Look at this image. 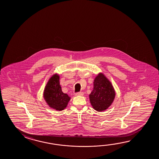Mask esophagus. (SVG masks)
I'll use <instances>...</instances> for the list:
<instances>
[{"instance_id":"obj_1","label":"esophagus","mask_w":159,"mask_h":159,"mask_svg":"<svg viewBox=\"0 0 159 159\" xmlns=\"http://www.w3.org/2000/svg\"><path fill=\"white\" fill-rule=\"evenodd\" d=\"M75 95L76 96H83L84 93L83 92H79V93H76Z\"/></svg>"}]
</instances>
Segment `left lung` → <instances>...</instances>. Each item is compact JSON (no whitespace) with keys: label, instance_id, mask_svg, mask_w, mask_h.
Wrapping results in <instances>:
<instances>
[{"label":"left lung","instance_id":"obj_1","mask_svg":"<svg viewBox=\"0 0 159 159\" xmlns=\"http://www.w3.org/2000/svg\"><path fill=\"white\" fill-rule=\"evenodd\" d=\"M94 88L89 94L91 106L98 112L107 109L114 100L116 93L111 81L103 73H99L95 78Z\"/></svg>","mask_w":159,"mask_h":159}]
</instances>
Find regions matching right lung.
<instances>
[{
  "label": "right lung",
  "instance_id": "obj_1",
  "mask_svg": "<svg viewBox=\"0 0 159 159\" xmlns=\"http://www.w3.org/2000/svg\"><path fill=\"white\" fill-rule=\"evenodd\" d=\"M60 76L54 74L50 78L45 87L43 98L48 106L56 110L62 111L68 106L71 98L64 93L60 85Z\"/></svg>",
  "mask_w": 159,
  "mask_h": 159
}]
</instances>
